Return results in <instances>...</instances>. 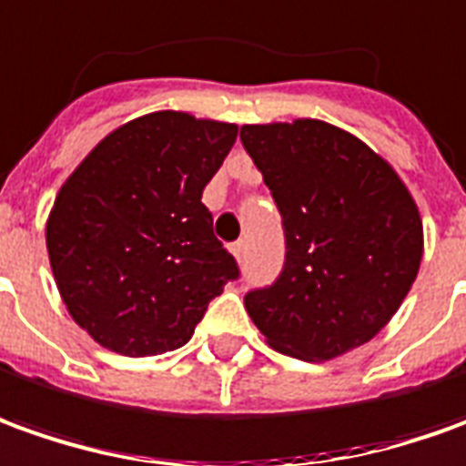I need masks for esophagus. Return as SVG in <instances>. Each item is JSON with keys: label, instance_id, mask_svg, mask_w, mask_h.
<instances>
[{"label": "esophagus", "instance_id": "esophagus-1", "mask_svg": "<svg viewBox=\"0 0 466 466\" xmlns=\"http://www.w3.org/2000/svg\"><path fill=\"white\" fill-rule=\"evenodd\" d=\"M230 253L236 256V261H243V256H246V243H243V240H236V243L230 246Z\"/></svg>", "mask_w": 466, "mask_h": 466}]
</instances>
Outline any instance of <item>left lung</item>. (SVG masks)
<instances>
[{
  "label": "left lung",
  "mask_w": 466,
  "mask_h": 466,
  "mask_svg": "<svg viewBox=\"0 0 466 466\" xmlns=\"http://www.w3.org/2000/svg\"><path fill=\"white\" fill-rule=\"evenodd\" d=\"M284 218L287 264L246 294L266 342L309 362L370 342L399 312L423 256V223L399 172L319 118L240 127Z\"/></svg>",
  "instance_id": "1"
}]
</instances>
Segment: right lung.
<instances>
[{
  "label": "right lung",
  "instance_id": "right-lung-1",
  "mask_svg": "<svg viewBox=\"0 0 466 466\" xmlns=\"http://www.w3.org/2000/svg\"><path fill=\"white\" fill-rule=\"evenodd\" d=\"M238 127L154 111L106 134L57 190L45 243L67 314L101 348L147 358L190 342L238 276L202 190Z\"/></svg>",
  "mask_w": 466,
  "mask_h": 466
}]
</instances>
